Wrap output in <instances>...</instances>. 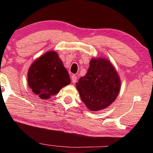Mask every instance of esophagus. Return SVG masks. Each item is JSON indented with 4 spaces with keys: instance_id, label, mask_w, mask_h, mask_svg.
<instances>
[{
    "instance_id": "34e87169",
    "label": "esophagus",
    "mask_w": 153,
    "mask_h": 153,
    "mask_svg": "<svg viewBox=\"0 0 153 153\" xmlns=\"http://www.w3.org/2000/svg\"><path fill=\"white\" fill-rule=\"evenodd\" d=\"M77 79H78V77H77L76 75H74V74L72 75V77H71V79H72V81L73 83H75L76 82Z\"/></svg>"
}]
</instances>
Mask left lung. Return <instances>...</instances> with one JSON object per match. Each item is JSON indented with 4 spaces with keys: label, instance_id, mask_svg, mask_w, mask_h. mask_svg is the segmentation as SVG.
Segmentation results:
<instances>
[{
    "label": "left lung",
    "instance_id": "obj_1",
    "mask_svg": "<svg viewBox=\"0 0 153 153\" xmlns=\"http://www.w3.org/2000/svg\"><path fill=\"white\" fill-rule=\"evenodd\" d=\"M118 73L106 58H93L88 72L76 83L81 99L90 111L104 109L114 102L120 91Z\"/></svg>",
    "mask_w": 153,
    "mask_h": 153
}]
</instances>
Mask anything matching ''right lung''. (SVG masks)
<instances>
[{
    "instance_id": "1",
    "label": "right lung",
    "mask_w": 153,
    "mask_h": 153,
    "mask_svg": "<svg viewBox=\"0 0 153 153\" xmlns=\"http://www.w3.org/2000/svg\"><path fill=\"white\" fill-rule=\"evenodd\" d=\"M70 82L68 70L55 51L46 52L28 69V86L42 100H48L58 94Z\"/></svg>"
}]
</instances>
